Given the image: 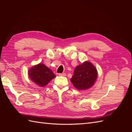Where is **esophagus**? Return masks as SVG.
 Masks as SVG:
<instances>
[{
    "label": "esophagus",
    "instance_id": "obj_1",
    "mask_svg": "<svg viewBox=\"0 0 132 132\" xmlns=\"http://www.w3.org/2000/svg\"><path fill=\"white\" fill-rule=\"evenodd\" d=\"M58 75L59 76H63V77H65V76L66 75V74L65 73H59Z\"/></svg>",
    "mask_w": 132,
    "mask_h": 132
}]
</instances>
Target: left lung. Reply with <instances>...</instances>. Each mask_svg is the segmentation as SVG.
<instances>
[{
	"mask_svg": "<svg viewBox=\"0 0 132 132\" xmlns=\"http://www.w3.org/2000/svg\"><path fill=\"white\" fill-rule=\"evenodd\" d=\"M97 77V70L89 62L77 66L70 79L73 85L78 90H85L94 85Z\"/></svg>",
	"mask_w": 132,
	"mask_h": 132,
	"instance_id": "1",
	"label": "left lung"
}]
</instances>
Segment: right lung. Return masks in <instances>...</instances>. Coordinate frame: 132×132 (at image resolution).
<instances>
[{"instance_id": "obj_1", "label": "right lung", "mask_w": 132, "mask_h": 132, "mask_svg": "<svg viewBox=\"0 0 132 132\" xmlns=\"http://www.w3.org/2000/svg\"><path fill=\"white\" fill-rule=\"evenodd\" d=\"M28 74L32 81L41 87L47 85L55 77L53 71L42 63L32 67Z\"/></svg>"}]
</instances>
